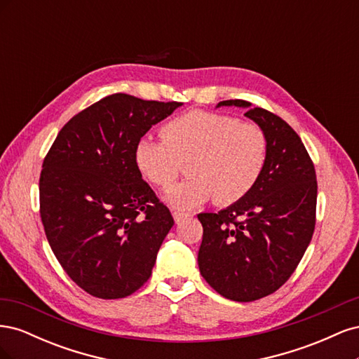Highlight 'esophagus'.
<instances>
[{"label": "esophagus", "instance_id": "34e87169", "mask_svg": "<svg viewBox=\"0 0 359 359\" xmlns=\"http://www.w3.org/2000/svg\"><path fill=\"white\" fill-rule=\"evenodd\" d=\"M172 215H173V220H175L177 223H180L182 219H186L187 217L186 212H180V211H172Z\"/></svg>", "mask_w": 359, "mask_h": 359}]
</instances>
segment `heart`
<instances>
[{"instance_id": "heart-1", "label": "heart", "mask_w": 359, "mask_h": 359, "mask_svg": "<svg viewBox=\"0 0 359 359\" xmlns=\"http://www.w3.org/2000/svg\"><path fill=\"white\" fill-rule=\"evenodd\" d=\"M161 136L140 140L135 158L139 170L161 190H169L187 165L190 178L166 196L173 208L191 210L211 199L232 205L255 189L266 166L264 130L231 115L191 111L170 119Z\"/></svg>"}]
</instances>
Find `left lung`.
<instances>
[{"label":"left lung","instance_id":"8db88e82","mask_svg":"<svg viewBox=\"0 0 359 359\" xmlns=\"http://www.w3.org/2000/svg\"><path fill=\"white\" fill-rule=\"evenodd\" d=\"M247 118L268 137L262 177L245 198L219 212L198 215L203 226L198 264L222 297L250 302L274 293L297 269L316 224L318 181L313 161L285 119L245 100Z\"/></svg>","mask_w":359,"mask_h":359}]
</instances>
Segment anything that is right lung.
Masks as SVG:
<instances>
[{"instance_id":"right-lung-1","label":"right lung","mask_w":359,"mask_h":359,"mask_svg":"<svg viewBox=\"0 0 359 359\" xmlns=\"http://www.w3.org/2000/svg\"><path fill=\"white\" fill-rule=\"evenodd\" d=\"M181 104L107 95L74 115L43 160L40 217L49 245L95 298H126L151 277L173 219L135 154L140 137Z\"/></svg>"}]
</instances>
